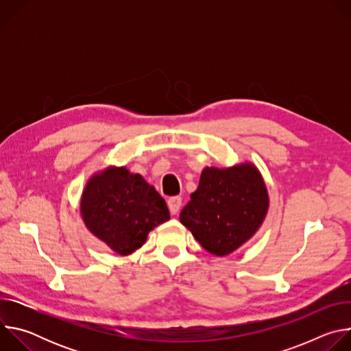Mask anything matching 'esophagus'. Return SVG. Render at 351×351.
Segmentation results:
<instances>
[{
    "mask_svg": "<svg viewBox=\"0 0 351 351\" xmlns=\"http://www.w3.org/2000/svg\"><path fill=\"white\" fill-rule=\"evenodd\" d=\"M180 206H182V198L180 197H171L168 199V207H169V211L172 215H176L180 210Z\"/></svg>",
    "mask_w": 351,
    "mask_h": 351,
    "instance_id": "esophagus-1",
    "label": "esophagus"
}]
</instances>
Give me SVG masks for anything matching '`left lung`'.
Returning a JSON list of instances; mask_svg holds the SVG:
<instances>
[{"instance_id": "8db88e82", "label": "left lung", "mask_w": 351, "mask_h": 351, "mask_svg": "<svg viewBox=\"0 0 351 351\" xmlns=\"http://www.w3.org/2000/svg\"><path fill=\"white\" fill-rule=\"evenodd\" d=\"M179 219L208 253L232 254L261 228L269 208L258 168L244 161L228 168L206 167Z\"/></svg>"}]
</instances>
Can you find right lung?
<instances>
[{
  "label": "right lung",
  "mask_w": 351,
  "mask_h": 351,
  "mask_svg": "<svg viewBox=\"0 0 351 351\" xmlns=\"http://www.w3.org/2000/svg\"><path fill=\"white\" fill-rule=\"evenodd\" d=\"M80 215L88 232L122 257L134 253L149 232L171 218L154 186L115 165L88 178L80 197Z\"/></svg>",
  "instance_id": "add662e5"
}]
</instances>
